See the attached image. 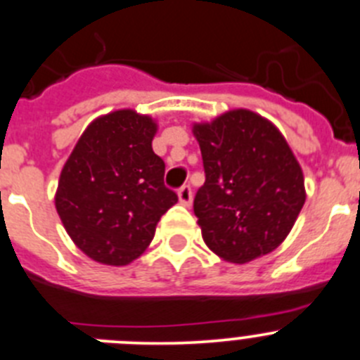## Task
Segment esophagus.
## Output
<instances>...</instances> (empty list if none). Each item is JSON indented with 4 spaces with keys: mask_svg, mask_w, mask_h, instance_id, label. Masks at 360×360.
<instances>
[{
    "mask_svg": "<svg viewBox=\"0 0 360 360\" xmlns=\"http://www.w3.org/2000/svg\"><path fill=\"white\" fill-rule=\"evenodd\" d=\"M178 200H180L182 205H191V202H193V189H191V186H182L178 189Z\"/></svg>",
    "mask_w": 360,
    "mask_h": 360,
    "instance_id": "34e87169",
    "label": "esophagus"
}]
</instances>
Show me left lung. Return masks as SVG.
<instances>
[{
  "mask_svg": "<svg viewBox=\"0 0 360 360\" xmlns=\"http://www.w3.org/2000/svg\"><path fill=\"white\" fill-rule=\"evenodd\" d=\"M193 133L205 171L193 207L205 245L240 265L278 249L307 200L303 171L285 136L249 110L195 124Z\"/></svg>",
  "mask_w": 360,
  "mask_h": 360,
  "instance_id": "1",
  "label": "left lung"
}]
</instances>
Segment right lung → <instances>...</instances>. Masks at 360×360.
I'll return each instance as SVG.
<instances>
[{"mask_svg": "<svg viewBox=\"0 0 360 360\" xmlns=\"http://www.w3.org/2000/svg\"><path fill=\"white\" fill-rule=\"evenodd\" d=\"M157 124L117 110L84 129L59 176L56 209L68 236L94 262L122 266L141 256L158 219L178 202L151 148Z\"/></svg>", "mask_w": 360, "mask_h": 360, "instance_id": "obj_1", "label": "right lung"}]
</instances>
